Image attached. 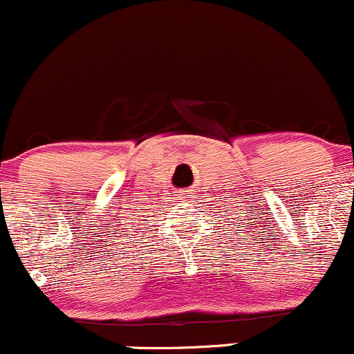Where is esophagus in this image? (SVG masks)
I'll list each match as a JSON object with an SVG mask.
<instances>
[{
    "mask_svg": "<svg viewBox=\"0 0 354 354\" xmlns=\"http://www.w3.org/2000/svg\"><path fill=\"white\" fill-rule=\"evenodd\" d=\"M189 191H180V196H184V194H187Z\"/></svg>",
    "mask_w": 354,
    "mask_h": 354,
    "instance_id": "esophagus-1",
    "label": "esophagus"
}]
</instances>
